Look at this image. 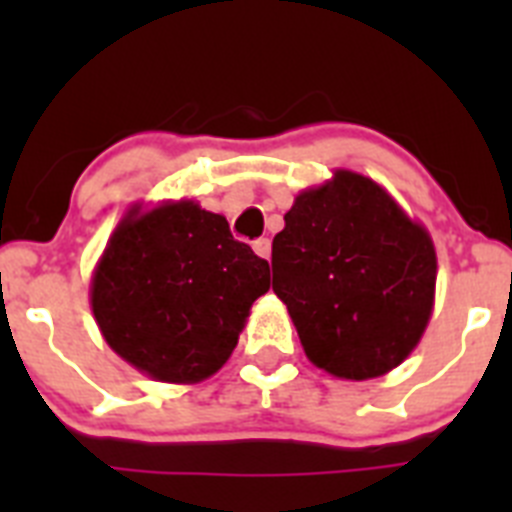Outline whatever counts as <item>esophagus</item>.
Instances as JSON below:
<instances>
[{
	"label": "esophagus",
	"instance_id": "34e87169",
	"mask_svg": "<svg viewBox=\"0 0 512 512\" xmlns=\"http://www.w3.org/2000/svg\"><path fill=\"white\" fill-rule=\"evenodd\" d=\"M253 251H256V256H261V259H269L271 256L269 238H256V241H253Z\"/></svg>",
	"mask_w": 512,
	"mask_h": 512
}]
</instances>
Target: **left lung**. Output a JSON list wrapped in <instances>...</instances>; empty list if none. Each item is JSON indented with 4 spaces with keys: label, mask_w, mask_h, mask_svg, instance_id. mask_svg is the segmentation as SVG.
<instances>
[{
    "label": "left lung",
    "mask_w": 512,
    "mask_h": 512,
    "mask_svg": "<svg viewBox=\"0 0 512 512\" xmlns=\"http://www.w3.org/2000/svg\"><path fill=\"white\" fill-rule=\"evenodd\" d=\"M271 274L307 359L336 377L372 379L418 346L433 310L436 251L379 184L336 171L284 215Z\"/></svg>",
    "instance_id": "1"
}]
</instances>
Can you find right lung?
Segmentation results:
<instances>
[{
    "label": "right lung",
    "instance_id": "1",
    "mask_svg": "<svg viewBox=\"0 0 512 512\" xmlns=\"http://www.w3.org/2000/svg\"><path fill=\"white\" fill-rule=\"evenodd\" d=\"M269 264L194 202L130 212L104 248L92 310L104 341L161 382H202L233 354Z\"/></svg>",
    "mask_w": 512,
    "mask_h": 512
}]
</instances>
